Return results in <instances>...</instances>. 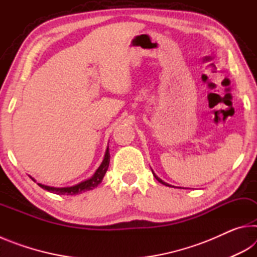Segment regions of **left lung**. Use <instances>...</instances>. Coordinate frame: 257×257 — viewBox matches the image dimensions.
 Instances as JSON below:
<instances>
[{
    "label": "left lung",
    "mask_w": 257,
    "mask_h": 257,
    "mask_svg": "<svg viewBox=\"0 0 257 257\" xmlns=\"http://www.w3.org/2000/svg\"><path fill=\"white\" fill-rule=\"evenodd\" d=\"M152 172H153V176L155 177V179H156V180H158L159 182H161V184H162V185H164V186H168V187H173V186H171V185H169V184H167V182H164V181H163L162 179H160V178H159L158 176H156V175H155V173H154V171H153V170H152Z\"/></svg>",
    "instance_id": "left-lung-1"
}]
</instances>
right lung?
<instances>
[{"label": "right lung", "mask_w": 257, "mask_h": 257, "mask_svg": "<svg viewBox=\"0 0 257 257\" xmlns=\"http://www.w3.org/2000/svg\"><path fill=\"white\" fill-rule=\"evenodd\" d=\"M108 163H110V152H108V146H107L101 165H99V167L97 168V170L95 171L94 175L90 178H88V179H86L84 181L79 182V184L73 185V186H70V187H51V186H46V185H43V184H37V185L42 187L43 189H45L47 191H51V193L58 194V195H77V194H80V193H82V191L92 190L94 188H96V187L99 184H101L104 176H105V173L107 171ZM30 178H32V177H30ZM32 179L34 181H36L34 179V178H32Z\"/></svg>", "instance_id": "obj_1"}]
</instances>
